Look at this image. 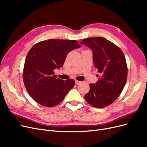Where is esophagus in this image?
<instances>
[{"mask_svg":"<svg viewBox=\"0 0 147 147\" xmlns=\"http://www.w3.org/2000/svg\"><path fill=\"white\" fill-rule=\"evenodd\" d=\"M80 83H81V82H80V81H78V80H75V84H77V85H78V84H79Z\"/></svg>","mask_w":147,"mask_h":147,"instance_id":"esophagus-1","label":"esophagus"}]
</instances>
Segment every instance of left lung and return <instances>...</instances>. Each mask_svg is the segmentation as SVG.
Returning a JSON list of instances; mask_svg holds the SVG:
<instances>
[{"label": "left lung", "instance_id": "1", "mask_svg": "<svg viewBox=\"0 0 147 147\" xmlns=\"http://www.w3.org/2000/svg\"><path fill=\"white\" fill-rule=\"evenodd\" d=\"M80 43L92 50L94 66L101 75L96 84H90V91L84 99L94 107H105L118 98L125 86L127 76L125 57L118 47L103 37L85 38Z\"/></svg>", "mask_w": 147, "mask_h": 147}]
</instances>
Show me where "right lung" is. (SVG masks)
Wrapping results in <instances>:
<instances>
[{
  "mask_svg": "<svg viewBox=\"0 0 147 147\" xmlns=\"http://www.w3.org/2000/svg\"><path fill=\"white\" fill-rule=\"evenodd\" d=\"M80 47L75 40L50 39L31 48L25 60L23 78L26 90L38 104L54 107L74 86V79L64 81L57 78L54 70L62 67L68 53Z\"/></svg>",
  "mask_w": 147,
  "mask_h": 147,
  "instance_id": "add662e5",
  "label": "right lung"
}]
</instances>
